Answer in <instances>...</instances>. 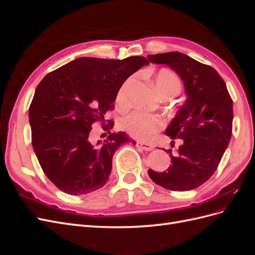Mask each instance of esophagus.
Wrapping results in <instances>:
<instances>
[{"mask_svg": "<svg viewBox=\"0 0 255 255\" xmlns=\"http://www.w3.org/2000/svg\"><path fill=\"white\" fill-rule=\"evenodd\" d=\"M136 146H137V148H139L140 150H143V151H152L154 149V146L152 144L142 143V142H137Z\"/></svg>", "mask_w": 255, "mask_h": 255, "instance_id": "esophagus-1", "label": "esophagus"}]
</instances>
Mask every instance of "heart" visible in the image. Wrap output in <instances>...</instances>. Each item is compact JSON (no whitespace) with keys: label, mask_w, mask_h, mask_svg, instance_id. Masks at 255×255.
<instances>
[{"label":"heart","mask_w":255,"mask_h":255,"mask_svg":"<svg viewBox=\"0 0 255 255\" xmlns=\"http://www.w3.org/2000/svg\"><path fill=\"white\" fill-rule=\"evenodd\" d=\"M156 87L164 97L176 96L181 91V82L177 76L169 70H161L155 78ZM135 85V76L129 78L120 87L117 101L120 104L128 102V95ZM165 126L164 119L158 115L134 111L122 116L119 120V127L128 134L139 140H149L157 130Z\"/></svg>","instance_id":"b5f03b06"}]
</instances>
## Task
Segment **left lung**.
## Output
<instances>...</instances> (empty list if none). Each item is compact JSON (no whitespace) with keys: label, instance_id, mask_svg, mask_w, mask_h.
<instances>
[{"label":"left lung","instance_id":"1","mask_svg":"<svg viewBox=\"0 0 255 255\" xmlns=\"http://www.w3.org/2000/svg\"><path fill=\"white\" fill-rule=\"evenodd\" d=\"M148 58L151 63L173 69L181 76L188 96L166 129L172 139L181 140L175 152L167 150L172 164L164 172L149 169V176L169 190L195 189L214 174L230 142L232 98L225 81L211 66L180 52L155 54Z\"/></svg>","mask_w":255,"mask_h":255}]
</instances>
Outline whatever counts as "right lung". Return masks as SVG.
<instances>
[{
  "label": "right lung",
  "mask_w": 255,
  "mask_h": 255,
  "mask_svg": "<svg viewBox=\"0 0 255 255\" xmlns=\"http://www.w3.org/2000/svg\"><path fill=\"white\" fill-rule=\"evenodd\" d=\"M148 64L142 56L81 57L50 72L38 85L28 113L32 143L44 174L58 189L81 196L106 184L114 153L132 139L119 132L112 133L103 144H94L92 125L114 110L128 76ZM113 126L110 121L103 129Z\"/></svg>",
  "instance_id": "obj_1"
}]
</instances>
